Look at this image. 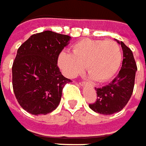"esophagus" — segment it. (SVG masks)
Listing matches in <instances>:
<instances>
[{
  "label": "esophagus",
  "instance_id": "obj_1",
  "mask_svg": "<svg viewBox=\"0 0 146 146\" xmlns=\"http://www.w3.org/2000/svg\"><path fill=\"white\" fill-rule=\"evenodd\" d=\"M80 85L83 86H85V85H86V82H84V81H80Z\"/></svg>",
  "mask_w": 146,
  "mask_h": 146
}]
</instances>
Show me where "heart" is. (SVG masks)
<instances>
[{
	"label": "heart",
	"instance_id": "b5f03b06",
	"mask_svg": "<svg viewBox=\"0 0 146 146\" xmlns=\"http://www.w3.org/2000/svg\"><path fill=\"white\" fill-rule=\"evenodd\" d=\"M122 50L120 45L112 40L85 38L72 46V53L62 51L58 56V66L63 74L74 78L86 66L90 77L96 82L111 79L120 69Z\"/></svg>",
	"mask_w": 146,
	"mask_h": 146
}]
</instances>
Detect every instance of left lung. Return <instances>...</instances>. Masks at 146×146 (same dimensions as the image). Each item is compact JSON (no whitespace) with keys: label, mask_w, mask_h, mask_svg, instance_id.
Instances as JSON below:
<instances>
[{"label":"left lung","mask_w":146,"mask_h":146,"mask_svg":"<svg viewBox=\"0 0 146 146\" xmlns=\"http://www.w3.org/2000/svg\"><path fill=\"white\" fill-rule=\"evenodd\" d=\"M117 42L123 50L122 66L119 74L110 84L96 88L97 99L89 105L92 110L102 115H111L120 111L128 103L134 90L137 66L133 53L124 42L119 40Z\"/></svg>","instance_id":"8db88e82"}]
</instances>
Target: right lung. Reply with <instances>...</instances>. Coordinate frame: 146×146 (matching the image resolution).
I'll return each instance as SVG.
<instances>
[{
    "label": "right lung",
    "instance_id": "add662e5",
    "mask_svg": "<svg viewBox=\"0 0 146 146\" xmlns=\"http://www.w3.org/2000/svg\"><path fill=\"white\" fill-rule=\"evenodd\" d=\"M70 36L46 31L32 35L17 50L12 66V86L20 106L32 115H46L57 108L65 85L58 56Z\"/></svg>",
    "mask_w": 146,
    "mask_h": 146
}]
</instances>
